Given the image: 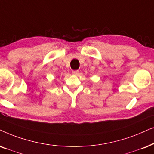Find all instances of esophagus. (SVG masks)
<instances>
[{
  "instance_id": "esophagus-1",
  "label": "esophagus",
  "mask_w": 154,
  "mask_h": 154,
  "mask_svg": "<svg viewBox=\"0 0 154 154\" xmlns=\"http://www.w3.org/2000/svg\"><path fill=\"white\" fill-rule=\"evenodd\" d=\"M79 71H72V74L73 75H79Z\"/></svg>"
}]
</instances>
